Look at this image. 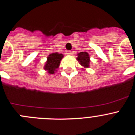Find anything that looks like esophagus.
<instances>
[{
    "instance_id": "1",
    "label": "esophagus",
    "mask_w": 135,
    "mask_h": 135,
    "mask_svg": "<svg viewBox=\"0 0 135 135\" xmlns=\"http://www.w3.org/2000/svg\"><path fill=\"white\" fill-rule=\"evenodd\" d=\"M66 54H67L68 55H73V52L72 51L68 50L67 52H66Z\"/></svg>"
}]
</instances>
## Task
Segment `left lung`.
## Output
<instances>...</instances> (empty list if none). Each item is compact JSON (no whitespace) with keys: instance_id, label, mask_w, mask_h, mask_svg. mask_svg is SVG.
<instances>
[{"instance_id":"obj_1","label":"left lung","mask_w":135,"mask_h":135,"mask_svg":"<svg viewBox=\"0 0 135 135\" xmlns=\"http://www.w3.org/2000/svg\"><path fill=\"white\" fill-rule=\"evenodd\" d=\"M77 60L79 62L81 65L85 68H88L89 66V54L86 52H82L78 54Z\"/></svg>"}]
</instances>
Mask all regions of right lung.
I'll return each instance as SVG.
<instances>
[{
  "label": "right lung",
  "instance_id": "obj_1",
  "mask_svg": "<svg viewBox=\"0 0 135 135\" xmlns=\"http://www.w3.org/2000/svg\"><path fill=\"white\" fill-rule=\"evenodd\" d=\"M63 55L61 54H59L58 52L52 53L50 54L48 56L46 63L44 66L45 70H48V72L50 74H54V70L59 68L60 65V60L62 59Z\"/></svg>",
  "mask_w": 135,
  "mask_h": 135
}]
</instances>
